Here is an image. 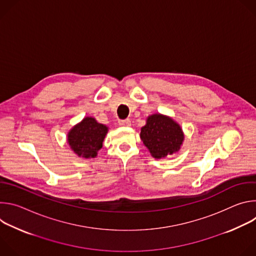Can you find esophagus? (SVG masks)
I'll return each instance as SVG.
<instances>
[{
    "instance_id": "esophagus-1",
    "label": "esophagus",
    "mask_w": 256,
    "mask_h": 256,
    "mask_svg": "<svg viewBox=\"0 0 256 256\" xmlns=\"http://www.w3.org/2000/svg\"><path fill=\"white\" fill-rule=\"evenodd\" d=\"M118 124L122 126H130V120H120Z\"/></svg>"
}]
</instances>
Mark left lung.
Wrapping results in <instances>:
<instances>
[{
	"mask_svg": "<svg viewBox=\"0 0 256 256\" xmlns=\"http://www.w3.org/2000/svg\"><path fill=\"white\" fill-rule=\"evenodd\" d=\"M140 138L154 158L161 159L180 149L184 132L179 124L162 114L148 118L147 124L140 130Z\"/></svg>",
	"mask_w": 256,
	"mask_h": 256,
	"instance_id": "obj_1",
	"label": "left lung"
}]
</instances>
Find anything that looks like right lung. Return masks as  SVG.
Listing matches in <instances>:
<instances>
[{
	"mask_svg": "<svg viewBox=\"0 0 256 256\" xmlns=\"http://www.w3.org/2000/svg\"><path fill=\"white\" fill-rule=\"evenodd\" d=\"M106 134V126L98 124L93 118H86L70 130L68 142L78 156L95 158L97 152L102 148Z\"/></svg>",
	"mask_w": 256,
	"mask_h": 256,
	"instance_id": "right-lung-1",
	"label": "right lung"
}]
</instances>
